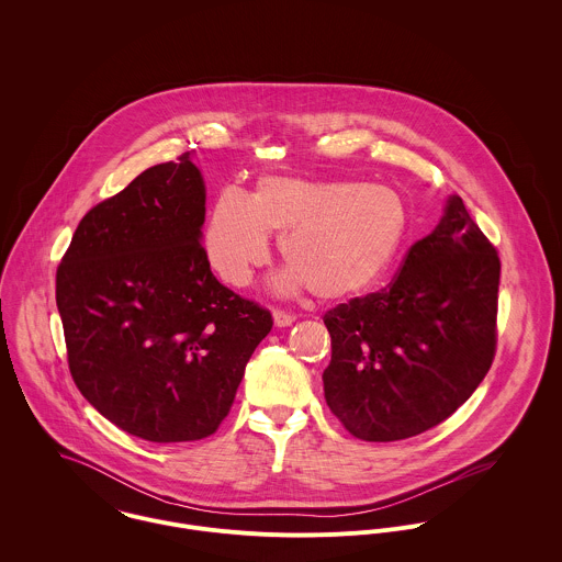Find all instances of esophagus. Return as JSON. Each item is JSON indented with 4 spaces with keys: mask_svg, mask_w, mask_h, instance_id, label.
Segmentation results:
<instances>
[{
    "mask_svg": "<svg viewBox=\"0 0 562 562\" xmlns=\"http://www.w3.org/2000/svg\"><path fill=\"white\" fill-rule=\"evenodd\" d=\"M272 318H274L277 326H290L292 322L296 321L294 314H288V312H283V310H274V312H272Z\"/></svg>",
    "mask_w": 562,
    "mask_h": 562,
    "instance_id": "obj_1",
    "label": "esophagus"
}]
</instances>
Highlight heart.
Listing matches in <instances>:
<instances>
[{"instance_id":"b5f03b06","label":"heart","mask_w":562,"mask_h":562,"mask_svg":"<svg viewBox=\"0 0 562 562\" xmlns=\"http://www.w3.org/2000/svg\"><path fill=\"white\" fill-rule=\"evenodd\" d=\"M406 232L408 205L390 186L268 175L252 196L236 188L216 196L205 252L227 285L244 288L270 257V234H281L279 248L292 268L277 283H307L318 299L344 301L390 272Z\"/></svg>"}]
</instances>
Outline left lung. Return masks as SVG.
I'll return each instance as SVG.
<instances>
[{
	"instance_id": "obj_1",
	"label": "left lung",
	"mask_w": 562,
	"mask_h": 562,
	"mask_svg": "<svg viewBox=\"0 0 562 562\" xmlns=\"http://www.w3.org/2000/svg\"><path fill=\"white\" fill-rule=\"evenodd\" d=\"M497 285V250L454 194L385 290L324 314V398L344 428L398 441L448 419L493 363Z\"/></svg>"
}]
</instances>
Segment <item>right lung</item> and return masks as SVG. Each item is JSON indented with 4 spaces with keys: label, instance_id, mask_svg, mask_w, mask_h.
I'll use <instances>...</instances> for the list:
<instances>
[{
    "label": "right lung",
    "instance_id": "right-lung-1",
    "mask_svg": "<svg viewBox=\"0 0 562 562\" xmlns=\"http://www.w3.org/2000/svg\"><path fill=\"white\" fill-rule=\"evenodd\" d=\"M203 223L205 183L183 154L94 205L56 272L81 396L121 430L156 443L216 432L272 328L268 310L212 274Z\"/></svg>",
    "mask_w": 562,
    "mask_h": 562
}]
</instances>
